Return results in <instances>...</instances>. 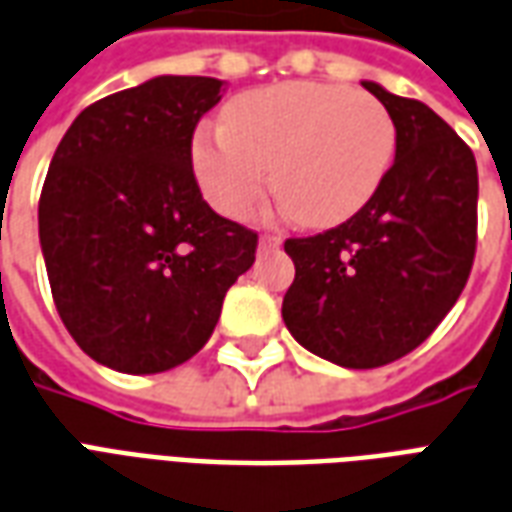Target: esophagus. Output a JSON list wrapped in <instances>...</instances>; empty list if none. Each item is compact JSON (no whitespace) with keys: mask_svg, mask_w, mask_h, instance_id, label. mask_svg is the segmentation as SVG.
Here are the masks:
<instances>
[{"mask_svg":"<svg viewBox=\"0 0 512 512\" xmlns=\"http://www.w3.org/2000/svg\"><path fill=\"white\" fill-rule=\"evenodd\" d=\"M281 242H283L281 234H261L259 251H272V248H281Z\"/></svg>","mask_w":512,"mask_h":512,"instance_id":"esophagus-1","label":"esophagus"}]
</instances>
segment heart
<instances>
[{
	"label": "heart",
	"instance_id": "1",
	"mask_svg": "<svg viewBox=\"0 0 512 512\" xmlns=\"http://www.w3.org/2000/svg\"><path fill=\"white\" fill-rule=\"evenodd\" d=\"M395 122L363 89L286 81L234 98L223 128L193 138V171L212 207L245 218L272 190L297 223L327 229L371 201L393 163Z\"/></svg>",
	"mask_w": 512,
	"mask_h": 512
}]
</instances>
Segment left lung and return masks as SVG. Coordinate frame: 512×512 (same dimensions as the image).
Instances as JSON below:
<instances>
[{
	"label": "left lung",
	"mask_w": 512,
	"mask_h": 512,
	"mask_svg": "<svg viewBox=\"0 0 512 512\" xmlns=\"http://www.w3.org/2000/svg\"><path fill=\"white\" fill-rule=\"evenodd\" d=\"M395 160L371 201L335 229L286 240L294 283L283 322L343 368H379L434 333L464 292L477 242V163L445 119L376 81Z\"/></svg>",
	"instance_id": "left-lung-1"
}]
</instances>
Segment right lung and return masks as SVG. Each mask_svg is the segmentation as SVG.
<instances>
[{
	"instance_id": "add662e5",
	"label": "right lung",
	"mask_w": 512,
	"mask_h": 512,
	"mask_svg": "<svg viewBox=\"0 0 512 512\" xmlns=\"http://www.w3.org/2000/svg\"><path fill=\"white\" fill-rule=\"evenodd\" d=\"M223 81L155 76L84 108L59 141L37 223L73 341L119 374L177 368L251 270L256 234L201 199L190 138Z\"/></svg>"
}]
</instances>
